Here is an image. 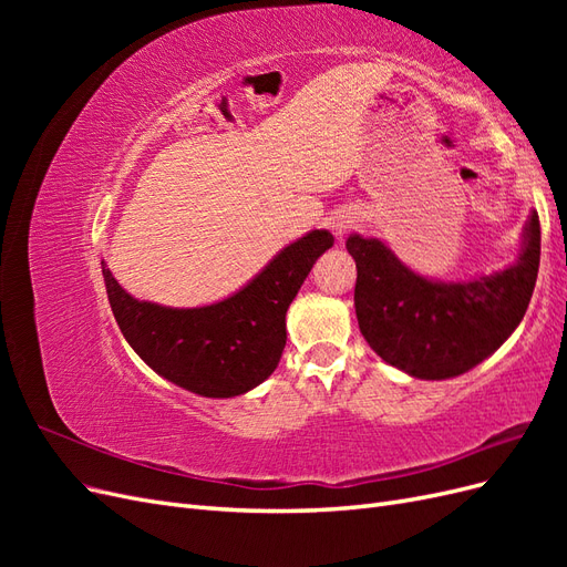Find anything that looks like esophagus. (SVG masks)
Masks as SVG:
<instances>
[{
  "instance_id": "obj_1",
  "label": "esophagus",
  "mask_w": 567,
  "mask_h": 567,
  "mask_svg": "<svg viewBox=\"0 0 567 567\" xmlns=\"http://www.w3.org/2000/svg\"><path fill=\"white\" fill-rule=\"evenodd\" d=\"M346 229H348L346 221H342V219H333V231H336L338 236H342V231H346Z\"/></svg>"
}]
</instances>
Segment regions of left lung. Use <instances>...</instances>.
<instances>
[{
  "label": "left lung",
  "mask_w": 567,
  "mask_h": 567,
  "mask_svg": "<svg viewBox=\"0 0 567 567\" xmlns=\"http://www.w3.org/2000/svg\"><path fill=\"white\" fill-rule=\"evenodd\" d=\"M516 260L492 274L440 281L406 267L381 238L350 234L359 331L383 362L421 381L454 379L518 329L537 284L542 229L532 210Z\"/></svg>",
  "instance_id": "1"
}]
</instances>
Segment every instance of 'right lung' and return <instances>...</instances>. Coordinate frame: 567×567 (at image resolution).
Listing matches in <instances>:
<instances>
[{
  "label": "right lung",
  "instance_id": "obj_1",
  "mask_svg": "<svg viewBox=\"0 0 567 567\" xmlns=\"http://www.w3.org/2000/svg\"><path fill=\"white\" fill-rule=\"evenodd\" d=\"M331 246V231L312 229L274 255L236 293L203 307L136 300L106 262L101 271L113 317L132 350L169 383L227 400L265 383L277 369L288 305Z\"/></svg>",
  "mask_w": 567,
  "mask_h": 567
}]
</instances>
